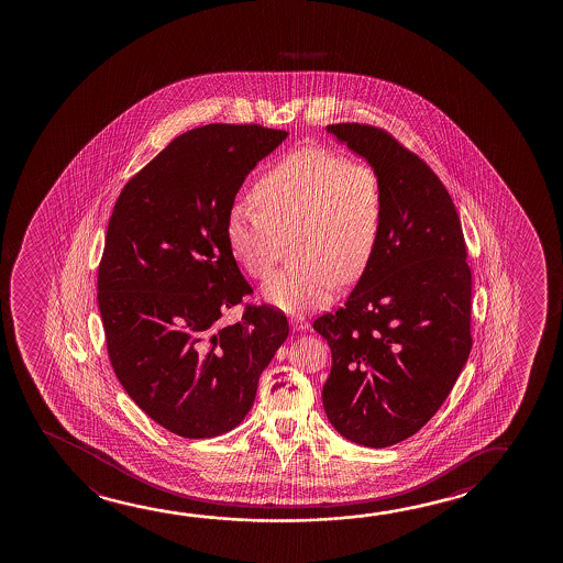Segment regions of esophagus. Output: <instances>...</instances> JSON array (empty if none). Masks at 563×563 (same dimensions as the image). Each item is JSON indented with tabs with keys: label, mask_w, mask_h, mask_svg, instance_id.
I'll list each match as a JSON object with an SVG mask.
<instances>
[{
	"label": "esophagus",
	"mask_w": 563,
	"mask_h": 563,
	"mask_svg": "<svg viewBox=\"0 0 563 563\" xmlns=\"http://www.w3.org/2000/svg\"><path fill=\"white\" fill-rule=\"evenodd\" d=\"M292 329L294 331H306L308 329V321L303 317H294Z\"/></svg>",
	"instance_id": "34e87169"
}]
</instances>
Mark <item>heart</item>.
<instances>
[{
	"instance_id": "1",
	"label": "heart",
	"mask_w": 563,
	"mask_h": 563,
	"mask_svg": "<svg viewBox=\"0 0 563 563\" xmlns=\"http://www.w3.org/2000/svg\"><path fill=\"white\" fill-rule=\"evenodd\" d=\"M255 209L239 206L227 221V244L250 277H269L283 240L294 239L301 263L263 286L265 300L286 313L323 308L340 283L352 285L375 260L385 188L375 167L321 146L300 147L263 175Z\"/></svg>"
}]
</instances>
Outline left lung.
Returning <instances> with one entry per match:
<instances>
[{"label":"left lung","mask_w":563,"mask_h":563,"mask_svg":"<svg viewBox=\"0 0 563 563\" xmlns=\"http://www.w3.org/2000/svg\"><path fill=\"white\" fill-rule=\"evenodd\" d=\"M327 131L377 169L385 219L375 260L344 308L316 319L331 347L323 406L355 444L416 434L444 404L471 346V269L462 223L440 178L371 124Z\"/></svg>","instance_id":"left-lung-1"}]
</instances>
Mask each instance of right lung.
I'll return each instance as SVG.
<instances>
[{
    "instance_id": "1",
    "label": "right lung",
    "mask_w": 563,
    "mask_h": 563,
    "mask_svg": "<svg viewBox=\"0 0 563 563\" xmlns=\"http://www.w3.org/2000/svg\"><path fill=\"white\" fill-rule=\"evenodd\" d=\"M286 136L260 124L185 132L126 183L109 219L98 269L109 362L134 404L178 437L240 424L288 336L273 306L221 323L252 292L227 244L234 198Z\"/></svg>"
}]
</instances>
